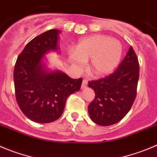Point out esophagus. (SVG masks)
<instances>
[{"instance_id": "1", "label": "esophagus", "mask_w": 157, "mask_h": 157, "mask_svg": "<svg viewBox=\"0 0 157 157\" xmlns=\"http://www.w3.org/2000/svg\"><path fill=\"white\" fill-rule=\"evenodd\" d=\"M87 83H88V82H87V80H86V79L83 80V82H82V85H81V89L85 88V87L87 86Z\"/></svg>"}]
</instances>
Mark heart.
<instances>
[{
  "instance_id": "b5f03b06",
  "label": "heart",
  "mask_w": 157,
  "mask_h": 157,
  "mask_svg": "<svg viewBox=\"0 0 157 157\" xmlns=\"http://www.w3.org/2000/svg\"><path fill=\"white\" fill-rule=\"evenodd\" d=\"M122 56V46L119 41L104 35H94L81 39L70 54V63L81 70L85 61L93 75L104 77L116 69Z\"/></svg>"
}]
</instances>
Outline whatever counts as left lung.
Wrapping results in <instances>:
<instances>
[{
	"label": "left lung",
	"instance_id": "obj_1",
	"mask_svg": "<svg viewBox=\"0 0 157 157\" xmlns=\"http://www.w3.org/2000/svg\"><path fill=\"white\" fill-rule=\"evenodd\" d=\"M140 64L132 47L113 74L88 82L95 98L88 105L90 118L102 126L121 121L129 112L136 97Z\"/></svg>",
	"mask_w": 157,
	"mask_h": 157
}]
</instances>
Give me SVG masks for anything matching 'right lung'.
<instances>
[{"mask_svg": "<svg viewBox=\"0 0 157 157\" xmlns=\"http://www.w3.org/2000/svg\"><path fill=\"white\" fill-rule=\"evenodd\" d=\"M60 31L51 29L31 40L19 54L14 70L17 105L35 122L49 123L62 115L67 99L78 91L83 79H72L60 70H49L45 55L58 51Z\"/></svg>", "mask_w": 157, "mask_h": 157, "instance_id": "obj_1", "label": "right lung"}]
</instances>
